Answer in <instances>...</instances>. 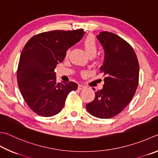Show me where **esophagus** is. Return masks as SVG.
<instances>
[{
	"label": "esophagus",
	"mask_w": 158,
	"mask_h": 158,
	"mask_svg": "<svg viewBox=\"0 0 158 158\" xmlns=\"http://www.w3.org/2000/svg\"><path fill=\"white\" fill-rule=\"evenodd\" d=\"M86 87V86H85V85H82V84H80L78 85V87H77V89H78L79 90H81V89H83L84 88Z\"/></svg>",
	"instance_id": "34e87169"
}]
</instances>
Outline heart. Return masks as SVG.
Instances as JSON below:
<instances>
[{
	"label": "heart",
	"mask_w": 158,
	"mask_h": 158,
	"mask_svg": "<svg viewBox=\"0 0 158 158\" xmlns=\"http://www.w3.org/2000/svg\"><path fill=\"white\" fill-rule=\"evenodd\" d=\"M83 46L87 53L89 57L95 56L98 51V45L96 44L95 38L92 35H88L83 41ZM69 50L66 52V55H68Z\"/></svg>",
	"instance_id": "obj_1"
}]
</instances>
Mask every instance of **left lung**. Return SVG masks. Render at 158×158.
<instances>
[{"mask_svg": "<svg viewBox=\"0 0 158 158\" xmlns=\"http://www.w3.org/2000/svg\"><path fill=\"white\" fill-rule=\"evenodd\" d=\"M97 39L105 51L100 68L105 83L86 109L94 117L110 118L123 111L133 98L139 83V66L133 48L123 39L107 31L100 32Z\"/></svg>", "mask_w": 158, "mask_h": 158, "instance_id": "obj_1", "label": "left lung"}]
</instances>
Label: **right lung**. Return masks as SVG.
I'll use <instances>...</instances> for the list:
<instances>
[{"mask_svg": "<svg viewBox=\"0 0 158 158\" xmlns=\"http://www.w3.org/2000/svg\"><path fill=\"white\" fill-rule=\"evenodd\" d=\"M84 34L82 29L41 32L30 38L23 47L16 73L18 86L24 101L37 114L56 115L69 94L77 89L76 82L57 83L54 69Z\"/></svg>", "mask_w": 158, "mask_h": 158, "instance_id": "obj_1", "label": "right lung"}]
</instances>
